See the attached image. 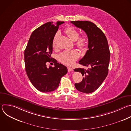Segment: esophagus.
Listing matches in <instances>:
<instances>
[{"instance_id":"esophagus-1","label":"esophagus","mask_w":131,"mask_h":131,"mask_svg":"<svg viewBox=\"0 0 131 131\" xmlns=\"http://www.w3.org/2000/svg\"><path fill=\"white\" fill-rule=\"evenodd\" d=\"M67 69H68V71H72L73 70V68L72 67H68Z\"/></svg>"}]
</instances>
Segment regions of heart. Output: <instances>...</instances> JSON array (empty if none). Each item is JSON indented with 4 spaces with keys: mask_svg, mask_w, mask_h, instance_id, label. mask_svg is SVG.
<instances>
[{
    "mask_svg": "<svg viewBox=\"0 0 131 131\" xmlns=\"http://www.w3.org/2000/svg\"><path fill=\"white\" fill-rule=\"evenodd\" d=\"M69 38L73 41H76L75 46L80 49L85 48L88 43V39L84 35L79 37L78 31L72 27H68L65 31ZM59 33L56 34L53 39L52 47L53 48H57V39ZM79 57V54L76 50L65 51L59 55V60L63 64L67 65H72Z\"/></svg>",
    "mask_w": 131,
    "mask_h": 131,
    "instance_id": "1",
    "label": "heart"
}]
</instances>
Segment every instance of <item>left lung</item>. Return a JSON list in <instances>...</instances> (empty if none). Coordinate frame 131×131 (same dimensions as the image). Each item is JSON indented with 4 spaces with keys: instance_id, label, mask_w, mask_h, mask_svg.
I'll return each mask as SVG.
<instances>
[{
    "instance_id": "obj_1",
    "label": "left lung",
    "mask_w": 131,
    "mask_h": 131,
    "mask_svg": "<svg viewBox=\"0 0 131 131\" xmlns=\"http://www.w3.org/2000/svg\"><path fill=\"white\" fill-rule=\"evenodd\" d=\"M70 22L84 30L88 38V50L79 63L90 68L74 69L83 77L81 82L75 83L74 86L80 92L90 93L101 86L108 74L110 53L107 39L102 30L91 22Z\"/></svg>"
}]
</instances>
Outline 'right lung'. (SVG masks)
I'll return each instance as SVG.
<instances>
[{
	"label": "right lung",
	"instance_id": "right-lung-1",
	"mask_svg": "<svg viewBox=\"0 0 131 131\" xmlns=\"http://www.w3.org/2000/svg\"><path fill=\"white\" fill-rule=\"evenodd\" d=\"M64 23L49 22L36 29L31 34L24 51L27 75L34 87L42 92L57 89L62 77L67 72L66 66L55 59L52 60L51 57L53 38L59 26ZM47 62H53L54 67L48 68Z\"/></svg>",
	"mask_w": 131,
	"mask_h": 131
}]
</instances>
